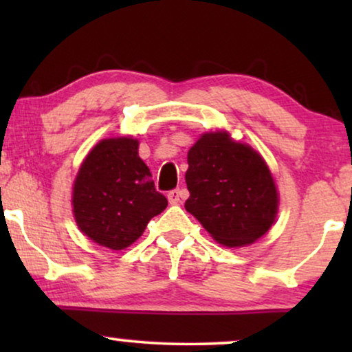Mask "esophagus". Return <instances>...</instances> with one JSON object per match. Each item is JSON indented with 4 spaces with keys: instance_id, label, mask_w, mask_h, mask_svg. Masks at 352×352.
<instances>
[{
    "instance_id": "34e87169",
    "label": "esophagus",
    "mask_w": 352,
    "mask_h": 352,
    "mask_svg": "<svg viewBox=\"0 0 352 352\" xmlns=\"http://www.w3.org/2000/svg\"><path fill=\"white\" fill-rule=\"evenodd\" d=\"M184 195H186L184 189H173L168 192V200H170V204H179Z\"/></svg>"
}]
</instances>
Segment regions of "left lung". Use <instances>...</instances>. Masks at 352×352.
Masks as SVG:
<instances>
[{"instance_id":"1","label":"left lung","mask_w":352,"mask_h":352,"mask_svg":"<svg viewBox=\"0 0 352 352\" xmlns=\"http://www.w3.org/2000/svg\"><path fill=\"white\" fill-rule=\"evenodd\" d=\"M189 199L194 214L216 242L242 247L263 237L277 214V190L266 163L228 133H206L187 155Z\"/></svg>"}]
</instances>
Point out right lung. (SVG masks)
Returning <instances> with one entry per match:
<instances>
[{
    "instance_id": "1",
    "label": "right lung",
    "mask_w": 352,
    "mask_h": 352,
    "mask_svg": "<svg viewBox=\"0 0 352 352\" xmlns=\"http://www.w3.org/2000/svg\"><path fill=\"white\" fill-rule=\"evenodd\" d=\"M131 138L104 139L81 165L74 186V213L81 232L102 247L123 250L166 208L152 173Z\"/></svg>"
}]
</instances>
